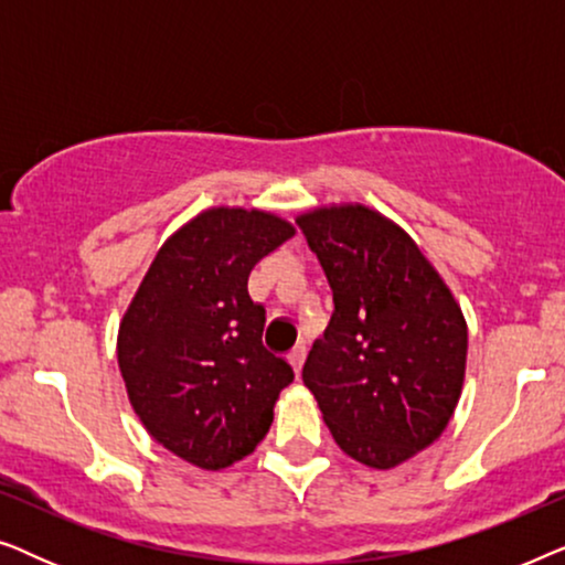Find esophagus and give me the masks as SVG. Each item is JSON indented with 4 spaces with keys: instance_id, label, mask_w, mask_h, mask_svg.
Returning <instances> with one entry per match:
<instances>
[{
    "instance_id": "esophagus-1",
    "label": "esophagus",
    "mask_w": 565,
    "mask_h": 565,
    "mask_svg": "<svg viewBox=\"0 0 565 565\" xmlns=\"http://www.w3.org/2000/svg\"><path fill=\"white\" fill-rule=\"evenodd\" d=\"M288 362L292 365V370H296V375H300V370H303V362H306V347L298 344L296 350L288 354Z\"/></svg>"
}]
</instances>
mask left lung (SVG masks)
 Masks as SVG:
<instances>
[{
	"label": "left lung",
	"mask_w": 565,
	"mask_h": 565,
	"mask_svg": "<svg viewBox=\"0 0 565 565\" xmlns=\"http://www.w3.org/2000/svg\"><path fill=\"white\" fill-rule=\"evenodd\" d=\"M334 296L303 365L334 443L367 468H396L450 424L466 381L468 323L419 246L360 203L298 215Z\"/></svg>",
	"instance_id": "obj_1"
}]
</instances>
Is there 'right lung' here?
<instances>
[{
  "label": "right lung",
  "mask_w": 565,
  "mask_h": 565,
  "mask_svg": "<svg viewBox=\"0 0 565 565\" xmlns=\"http://www.w3.org/2000/svg\"><path fill=\"white\" fill-rule=\"evenodd\" d=\"M296 226L257 207H207L161 244L118 329V365L146 431L177 458L221 470L269 431L292 367L262 344L246 290Z\"/></svg>",
  "instance_id": "right-lung-1"
}]
</instances>
